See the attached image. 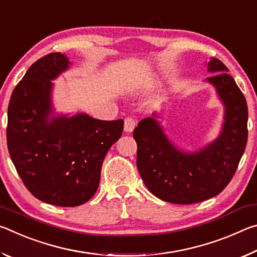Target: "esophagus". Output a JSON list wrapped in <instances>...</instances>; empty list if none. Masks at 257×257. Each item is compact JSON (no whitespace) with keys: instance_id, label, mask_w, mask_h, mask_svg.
I'll use <instances>...</instances> for the list:
<instances>
[{"instance_id":"1","label":"esophagus","mask_w":257,"mask_h":257,"mask_svg":"<svg viewBox=\"0 0 257 257\" xmlns=\"http://www.w3.org/2000/svg\"><path fill=\"white\" fill-rule=\"evenodd\" d=\"M136 120H135L134 118H132V116H127V118L124 119V130L127 133H130L133 132V130L135 129V127H136Z\"/></svg>"}]
</instances>
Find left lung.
Segmentation results:
<instances>
[{"instance_id":"left-lung-1","label":"left lung","mask_w":257,"mask_h":257,"mask_svg":"<svg viewBox=\"0 0 257 257\" xmlns=\"http://www.w3.org/2000/svg\"><path fill=\"white\" fill-rule=\"evenodd\" d=\"M207 81L215 86L225 105L220 137L197 153L177 150L153 118L139 121L134 130L137 169L152 194L173 204H194L219 195L238 168L248 137V107L236 81L220 60L212 58Z\"/></svg>"}]
</instances>
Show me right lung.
I'll return each mask as SVG.
<instances>
[{
	"label": "right lung",
	"instance_id": "obj_1",
	"mask_svg": "<svg viewBox=\"0 0 257 257\" xmlns=\"http://www.w3.org/2000/svg\"><path fill=\"white\" fill-rule=\"evenodd\" d=\"M70 63L60 52L32 64L12 92L7 142L16 170L30 193L51 205L72 207L97 190L104 158L122 135L123 120L61 115L49 120L52 79Z\"/></svg>",
	"mask_w": 257,
	"mask_h": 257
}]
</instances>
